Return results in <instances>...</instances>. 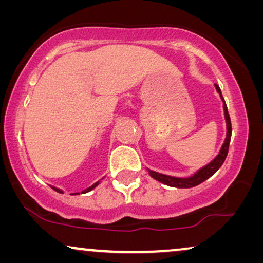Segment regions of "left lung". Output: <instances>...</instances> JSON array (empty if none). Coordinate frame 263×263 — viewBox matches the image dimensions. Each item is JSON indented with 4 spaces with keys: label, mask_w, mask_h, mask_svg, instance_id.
Here are the masks:
<instances>
[{
    "label": "left lung",
    "mask_w": 263,
    "mask_h": 263,
    "mask_svg": "<svg viewBox=\"0 0 263 263\" xmlns=\"http://www.w3.org/2000/svg\"><path fill=\"white\" fill-rule=\"evenodd\" d=\"M215 89L220 96V99L222 100V109H224V117H225V122H226V136L224 140V143H222L220 151L217 154V157L214 158L213 160L210 161L207 165H204L203 167H201L197 170L195 174L189 176V177H174V176H168V175H164V174H159V172L152 171L149 168L148 174L152 178L156 179V181L163 183L165 185L168 186H174V188H193V186H196L201 184V183L206 181L210 177H212L215 172H217L220 166L224 163L226 159V156H228L229 152V145H230V140H231V133H232V128H231V121H230V116L228 112V106H226L225 100L222 98L220 87L217 84H214Z\"/></svg>",
    "instance_id": "obj_1"
}]
</instances>
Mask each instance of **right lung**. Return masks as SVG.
<instances>
[{
	"instance_id": "obj_1",
	"label": "right lung",
	"mask_w": 263,
	"mask_h": 263,
	"mask_svg": "<svg viewBox=\"0 0 263 263\" xmlns=\"http://www.w3.org/2000/svg\"><path fill=\"white\" fill-rule=\"evenodd\" d=\"M102 179H103V178H102ZM102 179H100V181H102ZM100 181H98V182H96V183H95V184H93V185H91V186H89V188H87V189H85V190H84V192H82L81 194H86V193L91 192V190H93V189H95V188H96V186L99 184V183H100ZM52 189H53V190H56V192H57V193H61V194H62V193H63V192H62V190H60V189H57V188H53V186H52Z\"/></svg>"
}]
</instances>
